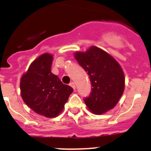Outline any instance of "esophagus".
<instances>
[{
  "mask_svg": "<svg viewBox=\"0 0 151 151\" xmlns=\"http://www.w3.org/2000/svg\"><path fill=\"white\" fill-rule=\"evenodd\" d=\"M69 85H70V86H71L74 90H76V85H75L74 82H71V83L69 84Z\"/></svg>",
  "mask_w": 151,
  "mask_h": 151,
  "instance_id": "1",
  "label": "esophagus"
}]
</instances>
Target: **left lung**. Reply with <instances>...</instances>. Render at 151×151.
<instances>
[{
	"label": "left lung",
	"instance_id": "left-lung-1",
	"mask_svg": "<svg viewBox=\"0 0 151 151\" xmlns=\"http://www.w3.org/2000/svg\"><path fill=\"white\" fill-rule=\"evenodd\" d=\"M74 57L87 72L91 83L90 95L84 100L88 110L100 115L113 109L125 88V76L120 65L111 55L95 46L85 52H76Z\"/></svg>",
	"mask_w": 151,
	"mask_h": 151
}]
</instances>
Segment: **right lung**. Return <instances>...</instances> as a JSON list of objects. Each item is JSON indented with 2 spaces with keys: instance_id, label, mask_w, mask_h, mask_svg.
<instances>
[{
  "instance_id": "add662e5",
  "label": "right lung",
  "mask_w": 151,
  "mask_h": 151,
  "mask_svg": "<svg viewBox=\"0 0 151 151\" xmlns=\"http://www.w3.org/2000/svg\"><path fill=\"white\" fill-rule=\"evenodd\" d=\"M52 61L51 54H41L30 64L20 80L24 102L36 113L47 118L59 115L73 91L51 73Z\"/></svg>"
}]
</instances>
